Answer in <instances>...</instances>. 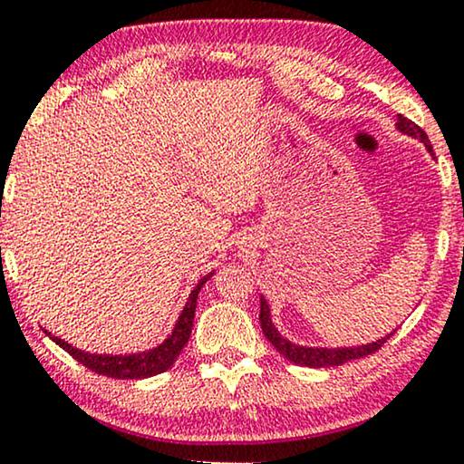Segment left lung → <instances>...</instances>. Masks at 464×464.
Listing matches in <instances>:
<instances>
[{
  "label": "left lung",
  "mask_w": 464,
  "mask_h": 464,
  "mask_svg": "<svg viewBox=\"0 0 464 464\" xmlns=\"http://www.w3.org/2000/svg\"><path fill=\"white\" fill-rule=\"evenodd\" d=\"M397 126H399V130H403L411 137L420 139V141L429 148L430 154H433V148H430L427 132H424L416 122H411L410 118L399 116ZM259 323H262V332H264L266 338H268L270 344L275 346L285 359H289L291 363L302 365V367H332V365H342V363H346V361H353V359L367 357V354H373L376 351H380V348L386 344V340H389L392 335L391 334L382 340L372 342V344H365V346H357V348H304V346H295V344H291V342L285 340L283 335L276 332L275 325H272L270 308H268V304H266L264 297H262V304H259Z\"/></svg>",
  "instance_id": "8db88e82"
}]
</instances>
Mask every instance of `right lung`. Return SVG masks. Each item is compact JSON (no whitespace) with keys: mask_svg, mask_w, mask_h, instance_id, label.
Here are the masks:
<instances>
[{"mask_svg":"<svg viewBox=\"0 0 464 464\" xmlns=\"http://www.w3.org/2000/svg\"><path fill=\"white\" fill-rule=\"evenodd\" d=\"M213 272H208L207 276L200 278V283L196 285V289L189 294V300L183 308V313L177 321L173 334L164 340L154 351L150 353H139V354H120V357H110V354H88L82 353L78 348H73L67 342H63L56 335H50L56 344H59L63 351H67L75 361H80L82 365L88 367V370L99 373V376L116 378V380H139V378H150L156 376V373L167 372L170 365L175 363V359L179 357L183 346L188 344L189 334H192V323H194V313H196V297H198V291L202 285H205L208 278H211Z\"/></svg>","mask_w":464,"mask_h":464,"instance_id":"1","label":"right lung"}]
</instances>
